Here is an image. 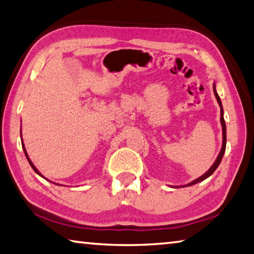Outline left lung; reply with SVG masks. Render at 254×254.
<instances>
[{
    "label": "left lung",
    "mask_w": 254,
    "mask_h": 254,
    "mask_svg": "<svg viewBox=\"0 0 254 254\" xmlns=\"http://www.w3.org/2000/svg\"><path fill=\"white\" fill-rule=\"evenodd\" d=\"M213 92H214L215 99H216V101H218V103H219V105H220V109H221V117H220V121H221V126H222V136H223V139H222V147H221V151H220V153H219V155H218V158H216V160L214 161V163L212 164V167H211L209 170H207V171H206L203 175H201L200 178L195 179L194 181H192V182H190V183H188V184H186V186H183V187H190V186H193V184L199 183V182H201V181H203V180H205V179L209 178L210 175L215 171L216 168L219 167V164L221 163V160H222V158H223V154H224V152H225V146H227V127H225V121H224V118H223V108H222V102H221L220 96H219V94H218V92H216V90H215V83L213 84Z\"/></svg>",
    "instance_id": "left-lung-1"
}]
</instances>
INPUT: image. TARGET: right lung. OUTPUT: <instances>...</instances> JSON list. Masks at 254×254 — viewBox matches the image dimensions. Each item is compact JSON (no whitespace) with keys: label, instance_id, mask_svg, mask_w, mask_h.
I'll return each instance as SVG.
<instances>
[{"label":"right lung","instance_id":"right-lung-1","mask_svg":"<svg viewBox=\"0 0 254 254\" xmlns=\"http://www.w3.org/2000/svg\"><path fill=\"white\" fill-rule=\"evenodd\" d=\"M22 146H23V150H24V154H25V156H26V159H27V161H29V163H30V165H31V167H32V169H33V170H34V171H35L36 173H38V174L40 175V177H42V178H44V177H43V175H42V174H41V173L39 172V170L35 168V165H34L33 163H32V161L30 160V158H29V155H27V152H26V150H25V146H24V144H22ZM44 179H45V178H44Z\"/></svg>","mask_w":254,"mask_h":254}]
</instances>
